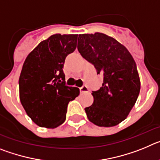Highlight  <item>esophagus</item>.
<instances>
[{
  "label": "esophagus",
  "instance_id": "1",
  "mask_svg": "<svg viewBox=\"0 0 160 160\" xmlns=\"http://www.w3.org/2000/svg\"><path fill=\"white\" fill-rule=\"evenodd\" d=\"M79 90H80V92L81 93H87L88 92V90H89L88 87H87V86H82V87H80Z\"/></svg>",
  "mask_w": 160,
  "mask_h": 160
}]
</instances>
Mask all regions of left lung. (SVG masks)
Wrapping results in <instances>:
<instances>
[{
	"label": "left lung",
	"instance_id": "left-lung-1",
	"mask_svg": "<svg viewBox=\"0 0 160 160\" xmlns=\"http://www.w3.org/2000/svg\"><path fill=\"white\" fill-rule=\"evenodd\" d=\"M78 50L103 76L102 87L93 91L94 102L85 111L90 122L110 128L122 122L136 102L140 80L128 49L102 32L79 34Z\"/></svg>",
	"mask_w": 160,
	"mask_h": 160
}]
</instances>
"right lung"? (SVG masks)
<instances>
[{
    "mask_svg": "<svg viewBox=\"0 0 160 160\" xmlns=\"http://www.w3.org/2000/svg\"><path fill=\"white\" fill-rule=\"evenodd\" d=\"M78 34L56 33L38 44L25 58L19 78L20 100L41 128H55L66 120L67 106L79 94L67 87L62 68L77 46Z\"/></svg>",
    "mask_w": 160,
    "mask_h": 160,
    "instance_id": "right-lung-1",
    "label": "right lung"
}]
</instances>
